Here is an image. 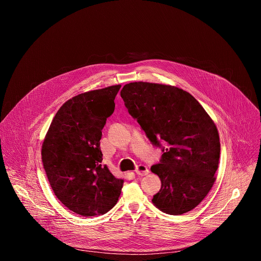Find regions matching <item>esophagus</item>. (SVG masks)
<instances>
[{"instance_id": "34e87169", "label": "esophagus", "mask_w": 261, "mask_h": 261, "mask_svg": "<svg viewBox=\"0 0 261 261\" xmlns=\"http://www.w3.org/2000/svg\"><path fill=\"white\" fill-rule=\"evenodd\" d=\"M135 172H136V174H138V175H146L147 173H148V168L145 166V165H143V164H139L137 167H136V169H135Z\"/></svg>"}]
</instances>
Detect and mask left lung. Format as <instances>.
<instances>
[{
    "mask_svg": "<svg viewBox=\"0 0 261 261\" xmlns=\"http://www.w3.org/2000/svg\"><path fill=\"white\" fill-rule=\"evenodd\" d=\"M121 97L148 140L163 152L151 167L161 179L153 203L169 215L193 210L215 182L220 158L216 125L191 94L176 87L131 83Z\"/></svg>",
    "mask_w": 261,
    "mask_h": 261,
    "instance_id": "left-lung-1",
    "label": "left lung"
}]
</instances>
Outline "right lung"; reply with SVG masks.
<instances>
[{
  "label": "right lung",
  "instance_id": "add662e5",
  "mask_svg": "<svg viewBox=\"0 0 261 261\" xmlns=\"http://www.w3.org/2000/svg\"><path fill=\"white\" fill-rule=\"evenodd\" d=\"M121 86L87 92L65 102L42 144V162L59 200L75 214L93 217L113 208L124 180L102 165L100 139L115 111Z\"/></svg>",
  "mask_w": 261,
  "mask_h": 261
}]
</instances>
